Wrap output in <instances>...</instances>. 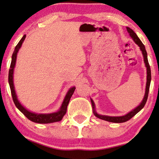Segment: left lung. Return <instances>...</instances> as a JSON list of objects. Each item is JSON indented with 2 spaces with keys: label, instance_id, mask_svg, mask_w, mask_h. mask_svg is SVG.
<instances>
[{
  "label": "left lung",
  "instance_id": "8db88e82",
  "mask_svg": "<svg viewBox=\"0 0 159 159\" xmlns=\"http://www.w3.org/2000/svg\"><path fill=\"white\" fill-rule=\"evenodd\" d=\"M127 30L129 34V36L132 37V39L134 40V42L139 46V48L141 50L143 56L144 58V62L146 65V67L147 68V81H146V92H145V96L143 97V99L140 103V105L136 107L135 109H134L133 110L129 111V113H127V115L124 116H120V117H110V116H106V115H99L95 110V104L94 102L92 99H91V104H92V108H93V112L94 114L96 117L99 118V119L106 120V121L110 122H115V123H121V122H125L128 121L129 120H130L132 117H134L138 111H140L141 109L143 108L145 104L147 102L148 99V91L150 88V84H151V68H150V66L148 63V56H147V52L146 50V48H145L144 44H143V42L140 41V39L138 38L137 34L134 32L133 30H131L130 28L127 27Z\"/></svg>",
  "mask_w": 159,
  "mask_h": 159
}]
</instances>
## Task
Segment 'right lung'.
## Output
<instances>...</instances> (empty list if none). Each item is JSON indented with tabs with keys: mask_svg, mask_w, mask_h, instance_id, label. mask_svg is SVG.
I'll return each instance as SVG.
<instances>
[{
	"mask_svg": "<svg viewBox=\"0 0 159 159\" xmlns=\"http://www.w3.org/2000/svg\"><path fill=\"white\" fill-rule=\"evenodd\" d=\"M26 38V35H24V37L21 38L19 43L17 44V45L16 46L15 50L13 51V53L11 57V63L9 69V73H8V83H9V86L11 89V92L13 101L14 102L16 107L19 109L20 111H21L29 120L31 121L36 122V123H40V124H48V123H52V122H59L62 119L63 116L66 115V111H67V107H68V103L70 102V99L71 97H72L73 93H74V91L75 88V87H72L69 89L68 93L66 95V97L62 102V104L60 107L59 111H57V112L54 113H50V114H37L27 110L25 107H24L21 104V103L19 102V100L17 99L16 93L15 91L14 85H13V70H14L16 61V56L17 53L19 52L20 48L22 45V43L24 41Z\"/></svg>",
	"mask_w": 159,
	"mask_h": 159,
	"instance_id": "right-lung-1",
	"label": "right lung"
}]
</instances>
